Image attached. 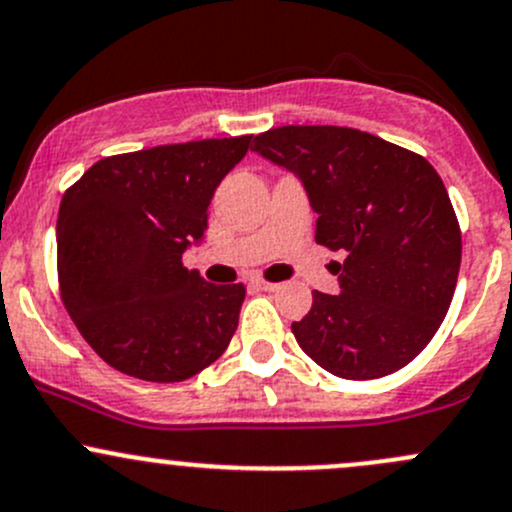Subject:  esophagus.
<instances>
[{"mask_svg": "<svg viewBox=\"0 0 512 512\" xmlns=\"http://www.w3.org/2000/svg\"><path fill=\"white\" fill-rule=\"evenodd\" d=\"M251 286H254L256 291H276L278 283H268V281H261V278H256V281H251Z\"/></svg>", "mask_w": 512, "mask_h": 512, "instance_id": "1", "label": "esophagus"}]
</instances>
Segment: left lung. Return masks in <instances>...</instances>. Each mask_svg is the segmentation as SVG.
<instances>
[{"instance_id": "8db88e82", "label": "left lung", "mask_w": 512, "mask_h": 512, "mask_svg": "<svg viewBox=\"0 0 512 512\" xmlns=\"http://www.w3.org/2000/svg\"><path fill=\"white\" fill-rule=\"evenodd\" d=\"M254 152L293 172L315 241L345 251L340 293H313L291 325L310 360L342 379H377L414 360L446 318L461 229L449 192L421 155L335 125H286L256 135Z\"/></svg>"}]
</instances>
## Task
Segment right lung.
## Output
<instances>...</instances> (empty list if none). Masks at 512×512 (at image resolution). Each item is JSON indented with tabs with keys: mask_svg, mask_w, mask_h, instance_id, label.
<instances>
[{
	"mask_svg": "<svg viewBox=\"0 0 512 512\" xmlns=\"http://www.w3.org/2000/svg\"><path fill=\"white\" fill-rule=\"evenodd\" d=\"M254 135L160 145L96 162L61 199L59 283L83 340L118 372L182 382L219 360L246 288L182 266L221 179Z\"/></svg>",
	"mask_w": 512,
	"mask_h": 512,
	"instance_id": "add662e5",
	"label": "right lung"
}]
</instances>
